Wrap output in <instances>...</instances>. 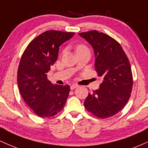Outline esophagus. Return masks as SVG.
I'll use <instances>...</instances> for the list:
<instances>
[{
    "label": "esophagus",
    "instance_id": "obj_1",
    "mask_svg": "<svg viewBox=\"0 0 148 148\" xmlns=\"http://www.w3.org/2000/svg\"><path fill=\"white\" fill-rule=\"evenodd\" d=\"M77 87H78V85L77 84H72L71 86V90H73V89H75V88H77Z\"/></svg>",
    "mask_w": 148,
    "mask_h": 148
}]
</instances>
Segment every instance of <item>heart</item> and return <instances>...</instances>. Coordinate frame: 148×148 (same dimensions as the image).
<instances>
[{
	"mask_svg": "<svg viewBox=\"0 0 148 148\" xmlns=\"http://www.w3.org/2000/svg\"><path fill=\"white\" fill-rule=\"evenodd\" d=\"M86 49V47L83 46V45H79V46H77V49H76V51H80V50H83V49Z\"/></svg>",
	"mask_w": 148,
	"mask_h": 148,
	"instance_id": "obj_1",
	"label": "heart"
}]
</instances>
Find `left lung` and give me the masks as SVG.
<instances>
[{"label": "left lung", "mask_w": 148, "mask_h": 148, "mask_svg": "<svg viewBox=\"0 0 148 148\" xmlns=\"http://www.w3.org/2000/svg\"><path fill=\"white\" fill-rule=\"evenodd\" d=\"M79 36L93 49L95 68L103 79L99 88L88 93L84 105L97 117H110L130 99L133 86L130 62L119 43L106 34L93 30Z\"/></svg>", "instance_id": "left-lung-1"}]
</instances>
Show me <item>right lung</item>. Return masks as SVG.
<instances>
[{
    "instance_id": "1",
    "label": "right lung",
    "mask_w": 148,
    "mask_h": 148,
    "mask_svg": "<svg viewBox=\"0 0 148 148\" xmlns=\"http://www.w3.org/2000/svg\"><path fill=\"white\" fill-rule=\"evenodd\" d=\"M74 34L47 31L33 40L22 56L17 74L20 93L27 105L40 117L55 115L66 102L70 86L52 84L47 79V73L58 59L60 47Z\"/></svg>"
}]
</instances>
